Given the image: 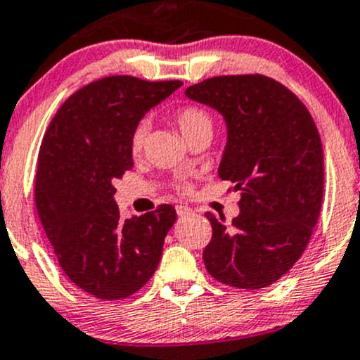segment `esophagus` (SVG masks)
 I'll use <instances>...</instances> for the list:
<instances>
[{
    "label": "esophagus",
    "instance_id": "34e87169",
    "mask_svg": "<svg viewBox=\"0 0 360 360\" xmlns=\"http://www.w3.org/2000/svg\"><path fill=\"white\" fill-rule=\"evenodd\" d=\"M176 214H179L180 217H187L193 214V211L191 207H187V205H176Z\"/></svg>",
    "mask_w": 360,
    "mask_h": 360
}]
</instances>
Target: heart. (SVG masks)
Segmentation results:
<instances>
[{"label": "heart", "mask_w": 360, "mask_h": 360, "mask_svg": "<svg viewBox=\"0 0 360 360\" xmlns=\"http://www.w3.org/2000/svg\"><path fill=\"white\" fill-rule=\"evenodd\" d=\"M175 122L179 126L180 132L187 139H191L192 136H195L197 132L205 131V129H212V119L204 108L195 107V105H185V107L179 108L175 112ZM148 126L144 122H141L139 126L134 129L131 137V148L134 153H139L141 148L144 144V137H146Z\"/></svg>", "instance_id": "1"}]
</instances>
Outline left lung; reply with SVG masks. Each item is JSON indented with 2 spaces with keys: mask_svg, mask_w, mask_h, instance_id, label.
Wrapping results in <instances>:
<instances>
[{
  "mask_svg": "<svg viewBox=\"0 0 360 360\" xmlns=\"http://www.w3.org/2000/svg\"><path fill=\"white\" fill-rule=\"evenodd\" d=\"M185 95L223 115L228 136L217 175L241 192L231 224L205 214L212 226L205 269L233 288H267L300 260L320 216L325 173L313 117L262 75L216 76Z\"/></svg>",
  "mask_w": 360,
  "mask_h": 360,
  "instance_id": "8db88e82",
  "label": "left lung"
}]
</instances>
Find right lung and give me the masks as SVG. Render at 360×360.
<instances>
[{"instance_id":"add662e5","label":"right lung","mask_w":360,"mask_h":360,"mask_svg":"<svg viewBox=\"0 0 360 360\" xmlns=\"http://www.w3.org/2000/svg\"><path fill=\"white\" fill-rule=\"evenodd\" d=\"M181 82L108 76L72 93L44 136L35 205L60 269L103 301L139 290L153 277L175 207L120 217L114 181L132 168L131 137L148 110Z\"/></svg>"}]
</instances>
